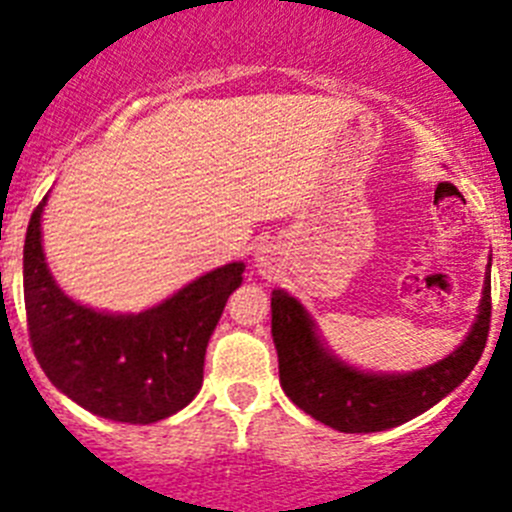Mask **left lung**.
<instances>
[{
	"label": "left lung",
	"mask_w": 512,
	"mask_h": 512,
	"mask_svg": "<svg viewBox=\"0 0 512 512\" xmlns=\"http://www.w3.org/2000/svg\"><path fill=\"white\" fill-rule=\"evenodd\" d=\"M272 341L278 348L280 384L305 414L338 432H381L419 417L470 376L490 331V278L470 336L444 361L414 374H364L341 364L321 346L308 313L283 290L272 293Z\"/></svg>",
	"instance_id": "obj_1"
}]
</instances>
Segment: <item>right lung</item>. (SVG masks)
Listing matches in <instances>:
<instances>
[{"label": "right lung", "mask_w": 512, "mask_h": 512, "mask_svg": "<svg viewBox=\"0 0 512 512\" xmlns=\"http://www.w3.org/2000/svg\"><path fill=\"white\" fill-rule=\"evenodd\" d=\"M45 199L25 237V310L32 351L47 379L98 417L151 424L184 409L204 379L209 336L242 262H229L138 315H108L75 303L47 270L40 242Z\"/></svg>", "instance_id": "obj_1"}]
</instances>
